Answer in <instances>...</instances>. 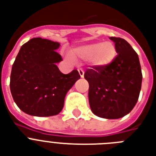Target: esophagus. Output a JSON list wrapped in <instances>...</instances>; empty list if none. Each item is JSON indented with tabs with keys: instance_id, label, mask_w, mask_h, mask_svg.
Instances as JSON below:
<instances>
[{
	"instance_id": "1",
	"label": "esophagus",
	"mask_w": 156,
	"mask_h": 156,
	"mask_svg": "<svg viewBox=\"0 0 156 156\" xmlns=\"http://www.w3.org/2000/svg\"><path fill=\"white\" fill-rule=\"evenodd\" d=\"M78 71L79 74H80L81 78H83V76H84V71H83V69H78Z\"/></svg>"
}]
</instances>
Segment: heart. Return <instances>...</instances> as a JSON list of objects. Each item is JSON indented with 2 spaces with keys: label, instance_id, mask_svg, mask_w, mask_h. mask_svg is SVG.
Segmentation results:
<instances>
[{
  "label": "heart",
  "instance_id": "1",
  "mask_svg": "<svg viewBox=\"0 0 156 156\" xmlns=\"http://www.w3.org/2000/svg\"><path fill=\"white\" fill-rule=\"evenodd\" d=\"M74 58L88 61L91 66L106 67L113 61L116 56V48L112 42L92 43L83 45L72 50Z\"/></svg>",
  "mask_w": 156,
  "mask_h": 156
}]
</instances>
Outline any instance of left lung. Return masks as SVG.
<instances>
[{
	"mask_svg": "<svg viewBox=\"0 0 156 156\" xmlns=\"http://www.w3.org/2000/svg\"><path fill=\"white\" fill-rule=\"evenodd\" d=\"M117 55L106 67L90 66L84 73L89 83L88 97L93 113L118 119L129 113L140 94L143 74L137 52L126 40L110 37Z\"/></svg>",
	"mask_w": 156,
	"mask_h": 156,
	"instance_id": "obj_1",
	"label": "left lung"
}]
</instances>
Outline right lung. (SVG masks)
Masks as SVG:
<instances>
[{
  "mask_svg": "<svg viewBox=\"0 0 156 156\" xmlns=\"http://www.w3.org/2000/svg\"><path fill=\"white\" fill-rule=\"evenodd\" d=\"M59 46V43L52 40L33 38L21 47L16 56L9 87L17 106L27 114H58L68 90L80 78L77 69L64 74L56 66L62 61L56 51Z\"/></svg>",
  "mask_w": 156,
  "mask_h": 156,
  "instance_id": "add662e5",
  "label": "right lung"
}]
</instances>
